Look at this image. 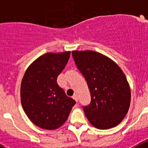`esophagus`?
<instances>
[{
	"label": "esophagus",
	"instance_id": "1",
	"mask_svg": "<svg viewBox=\"0 0 148 148\" xmlns=\"http://www.w3.org/2000/svg\"><path fill=\"white\" fill-rule=\"evenodd\" d=\"M73 99H74V100L75 101H76V102H78V97H77V95H73Z\"/></svg>",
	"mask_w": 148,
	"mask_h": 148
}]
</instances>
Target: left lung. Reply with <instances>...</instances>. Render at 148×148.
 I'll return each instance as SVG.
<instances>
[{
	"instance_id": "obj_1",
	"label": "left lung",
	"mask_w": 148,
	"mask_h": 148,
	"mask_svg": "<svg viewBox=\"0 0 148 148\" xmlns=\"http://www.w3.org/2000/svg\"><path fill=\"white\" fill-rule=\"evenodd\" d=\"M72 55L91 95L90 104L83 107L87 119L101 130L118 125L127 113L131 97L122 70L114 61L96 52L73 51Z\"/></svg>"
}]
</instances>
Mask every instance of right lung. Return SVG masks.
<instances>
[{
    "label": "right lung",
    "mask_w": 148,
    "mask_h": 148,
    "mask_svg": "<svg viewBox=\"0 0 148 148\" xmlns=\"http://www.w3.org/2000/svg\"><path fill=\"white\" fill-rule=\"evenodd\" d=\"M70 52L47 53L28 67L22 79L21 100L23 109L36 126L55 130L66 121L75 101L68 97L57 84Z\"/></svg>",
    "instance_id": "obj_1"
}]
</instances>
